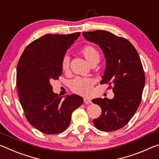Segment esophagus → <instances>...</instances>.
I'll return each mask as SVG.
<instances>
[{
  "instance_id": "obj_1",
  "label": "esophagus",
  "mask_w": 159,
  "mask_h": 159,
  "mask_svg": "<svg viewBox=\"0 0 159 159\" xmlns=\"http://www.w3.org/2000/svg\"><path fill=\"white\" fill-rule=\"evenodd\" d=\"M83 100H84V102L85 104H91L92 103V101H91V99H90V98H84V99H83Z\"/></svg>"
}]
</instances>
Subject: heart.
Listing matches in <instances>:
<instances>
[{
	"label": "heart",
	"instance_id": "heart-1",
	"mask_svg": "<svg viewBox=\"0 0 159 159\" xmlns=\"http://www.w3.org/2000/svg\"><path fill=\"white\" fill-rule=\"evenodd\" d=\"M81 53L90 65L98 64L100 59L99 51L92 45H87L83 48ZM70 59L68 55H64L61 60V69L67 71L69 68ZM94 81L90 78L76 77L70 82V88L74 93L81 95H88L92 92Z\"/></svg>",
	"mask_w": 159,
	"mask_h": 159
}]
</instances>
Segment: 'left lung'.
I'll use <instances>...</instances> for the list:
<instances>
[{
	"instance_id": "obj_1",
	"label": "left lung",
	"mask_w": 159,
	"mask_h": 159,
	"mask_svg": "<svg viewBox=\"0 0 159 159\" xmlns=\"http://www.w3.org/2000/svg\"><path fill=\"white\" fill-rule=\"evenodd\" d=\"M87 41L99 45L106 60L100 83L114 85L113 99L96 98L92 102L101 107L102 114L93 120L102 131L123 128L138 110L145 84L140 58L131 43L107 31L83 32Z\"/></svg>"
}]
</instances>
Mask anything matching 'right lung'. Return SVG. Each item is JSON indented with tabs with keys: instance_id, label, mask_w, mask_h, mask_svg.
Returning <instances> with one entry per match:
<instances>
[{
	"instance_id": "right-lung-1",
	"label": "right lung",
	"mask_w": 159,
	"mask_h": 159,
	"mask_svg": "<svg viewBox=\"0 0 159 159\" xmlns=\"http://www.w3.org/2000/svg\"><path fill=\"white\" fill-rule=\"evenodd\" d=\"M73 34H46L31 43L17 66V88L26 119L45 134H57L68 128L71 114L83 102L75 94L58 96L50 80L62 74L61 60L79 37Z\"/></svg>"
}]
</instances>
